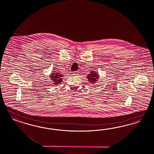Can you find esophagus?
Wrapping results in <instances>:
<instances>
[{
	"instance_id": "esophagus-1",
	"label": "esophagus",
	"mask_w": 154,
	"mask_h": 154,
	"mask_svg": "<svg viewBox=\"0 0 154 154\" xmlns=\"http://www.w3.org/2000/svg\"><path fill=\"white\" fill-rule=\"evenodd\" d=\"M73 74L74 75H77L78 74H79V72H77V71H75V72H74L73 73Z\"/></svg>"
}]
</instances>
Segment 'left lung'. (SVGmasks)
Wrapping results in <instances>:
<instances>
[{"label": "left lung", "instance_id": "obj_1", "mask_svg": "<svg viewBox=\"0 0 154 154\" xmlns=\"http://www.w3.org/2000/svg\"><path fill=\"white\" fill-rule=\"evenodd\" d=\"M87 78L90 83H91V84H93L98 80L99 75L96 72V71H91L90 74L88 75Z\"/></svg>", "mask_w": 154, "mask_h": 154}]
</instances>
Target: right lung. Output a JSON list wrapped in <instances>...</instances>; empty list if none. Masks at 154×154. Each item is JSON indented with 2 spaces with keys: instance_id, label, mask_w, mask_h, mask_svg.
<instances>
[{
  "instance_id": "obj_1",
  "label": "right lung",
  "mask_w": 154,
  "mask_h": 154,
  "mask_svg": "<svg viewBox=\"0 0 154 154\" xmlns=\"http://www.w3.org/2000/svg\"><path fill=\"white\" fill-rule=\"evenodd\" d=\"M50 78L51 80L53 81V84L56 85H58V84H60L61 82V81H63V76H64V75L62 74H60L58 72H53V73H52V74H50Z\"/></svg>"
}]
</instances>
